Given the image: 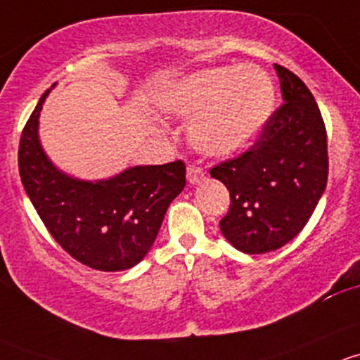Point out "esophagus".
<instances>
[{
	"label": "esophagus",
	"instance_id": "1",
	"mask_svg": "<svg viewBox=\"0 0 360 360\" xmlns=\"http://www.w3.org/2000/svg\"><path fill=\"white\" fill-rule=\"evenodd\" d=\"M187 180L191 185H198L201 184V181L206 180V175H205V169L201 168V166H195V165H191L187 168Z\"/></svg>",
	"mask_w": 360,
	"mask_h": 360
}]
</instances>
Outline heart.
<instances>
[{
  "instance_id": "b5f03b06",
  "label": "heart",
  "mask_w": 360,
  "mask_h": 360,
  "mask_svg": "<svg viewBox=\"0 0 360 360\" xmlns=\"http://www.w3.org/2000/svg\"><path fill=\"white\" fill-rule=\"evenodd\" d=\"M276 90L257 65L211 68L191 74L158 94L162 112L192 120V146L202 154L224 158L243 150L265 124Z\"/></svg>"
}]
</instances>
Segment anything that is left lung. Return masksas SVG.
<instances>
[{"label":"left lung","instance_id":"1","mask_svg":"<svg viewBox=\"0 0 360 360\" xmlns=\"http://www.w3.org/2000/svg\"><path fill=\"white\" fill-rule=\"evenodd\" d=\"M274 68L284 103L251 149L210 169L231 192L221 234L248 255L270 253L298 236L328 184V136L316 98L290 69Z\"/></svg>","mask_w":360,"mask_h":360}]
</instances>
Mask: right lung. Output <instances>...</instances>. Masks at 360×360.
Returning a JSON list of instances; mask_svg holds the SVG:
<instances>
[{
  "instance_id": "add662e5",
  "label": "right lung",
  "mask_w": 360,
  "mask_h": 360,
  "mask_svg": "<svg viewBox=\"0 0 360 360\" xmlns=\"http://www.w3.org/2000/svg\"><path fill=\"white\" fill-rule=\"evenodd\" d=\"M48 94L22 129V185L44 227L74 260L103 272L131 269L149 253L166 210L184 191V161L133 166L109 180L72 179L55 168L39 143V112Z\"/></svg>"
}]
</instances>
